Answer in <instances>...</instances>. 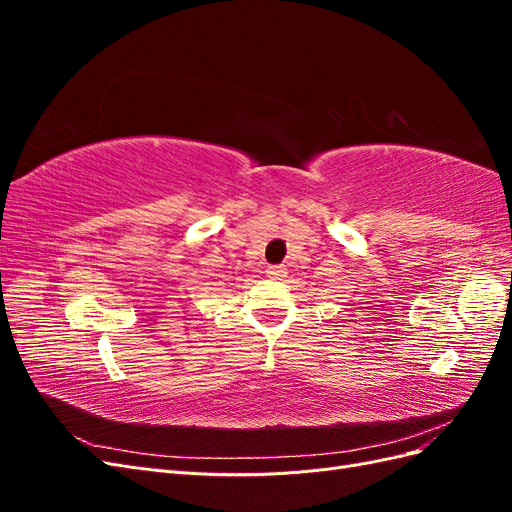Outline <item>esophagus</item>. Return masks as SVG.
<instances>
[{
	"mask_svg": "<svg viewBox=\"0 0 512 512\" xmlns=\"http://www.w3.org/2000/svg\"><path fill=\"white\" fill-rule=\"evenodd\" d=\"M267 275L271 277V280H282V277H286V267L271 265V267H267Z\"/></svg>",
	"mask_w": 512,
	"mask_h": 512,
	"instance_id": "1",
	"label": "esophagus"
}]
</instances>
